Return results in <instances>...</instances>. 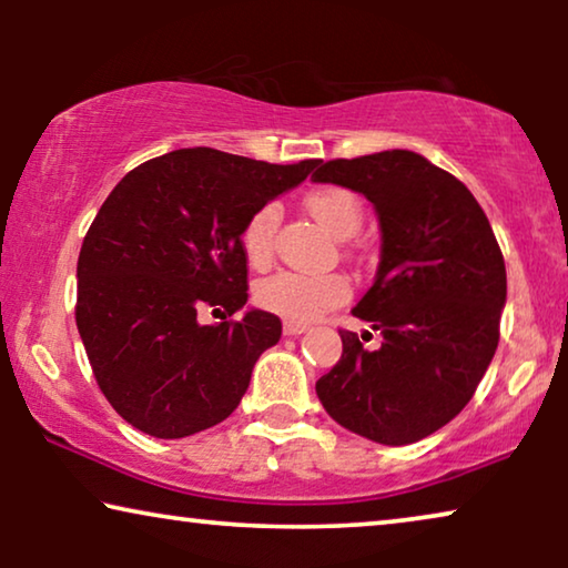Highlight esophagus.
Listing matches in <instances>:
<instances>
[{
	"label": "esophagus",
	"mask_w": 568,
	"mask_h": 568,
	"mask_svg": "<svg viewBox=\"0 0 568 568\" xmlns=\"http://www.w3.org/2000/svg\"><path fill=\"white\" fill-rule=\"evenodd\" d=\"M307 331V325L302 323H284V336H302Z\"/></svg>",
	"instance_id": "obj_1"
}]
</instances>
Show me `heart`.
Returning a JSON list of instances; mask_svg holds the SVG:
<instances>
[{
  "label": "heart",
  "instance_id": "obj_1",
  "mask_svg": "<svg viewBox=\"0 0 568 568\" xmlns=\"http://www.w3.org/2000/svg\"><path fill=\"white\" fill-rule=\"evenodd\" d=\"M307 209L333 237H352L362 227V204L352 191L328 185L307 196ZM282 220L276 201L263 204L243 230V251L247 261L261 266L274 253V235ZM352 284L341 274H302V271H276L255 286V302L268 313L290 323H313L328 310L344 305Z\"/></svg>",
  "mask_w": 568,
  "mask_h": 568
}]
</instances>
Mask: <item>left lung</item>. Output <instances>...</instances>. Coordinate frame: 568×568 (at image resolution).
<instances>
[{
  "label": "left lung",
  "mask_w": 568,
  "mask_h": 568,
  "mask_svg": "<svg viewBox=\"0 0 568 568\" xmlns=\"http://www.w3.org/2000/svg\"><path fill=\"white\" fill-rule=\"evenodd\" d=\"M313 178L362 193L383 232L375 284L352 310L383 346L341 331L344 354L317 398L344 429L410 445L468 406L494 359L507 302L499 243L473 193L416 152L321 162Z\"/></svg>",
  "instance_id": "8db88e82"
}]
</instances>
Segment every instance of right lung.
<instances>
[{
  "instance_id": "right-lung-1",
  "label": "right lung",
  "mask_w": 568,
  "mask_h": 568,
  "mask_svg": "<svg viewBox=\"0 0 568 568\" xmlns=\"http://www.w3.org/2000/svg\"><path fill=\"white\" fill-rule=\"evenodd\" d=\"M317 165L175 150L123 175L100 206L77 261V331L100 390L139 432L191 437L243 400L282 338L263 310L227 321L247 302L243 230ZM204 306L223 323L199 324Z\"/></svg>"
}]
</instances>
